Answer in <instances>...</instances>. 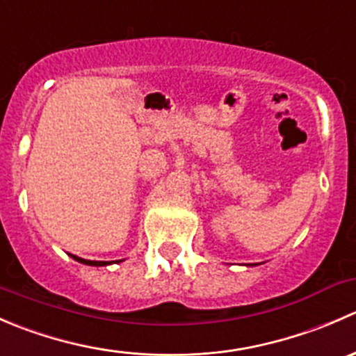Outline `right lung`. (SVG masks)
<instances>
[{"instance_id": "1", "label": "right lung", "mask_w": 356, "mask_h": 356, "mask_svg": "<svg viewBox=\"0 0 356 356\" xmlns=\"http://www.w3.org/2000/svg\"><path fill=\"white\" fill-rule=\"evenodd\" d=\"M70 257L74 258V260L81 261V264H84V265H95V267H103V265H108V261H95V260H84V258H79V257H75V254H70ZM115 261H120V260H115Z\"/></svg>"}]
</instances>
